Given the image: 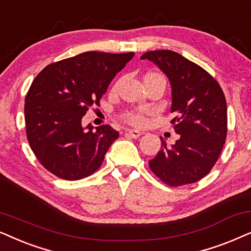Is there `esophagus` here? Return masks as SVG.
<instances>
[{
  "label": "esophagus",
  "mask_w": 251,
  "mask_h": 251,
  "mask_svg": "<svg viewBox=\"0 0 251 251\" xmlns=\"http://www.w3.org/2000/svg\"><path fill=\"white\" fill-rule=\"evenodd\" d=\"M141 134H142V133L140 131H136V129H127V131H126V135L131 136V138H133V139L140 138Z\"/></svg>",
  "instance_id": "34e87169"
}]
</instances>
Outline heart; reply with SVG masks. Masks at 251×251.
Listing matches in <instances>:
<instances>
[{"label": "heart", "mask_w": 251, "mask_h": 251, "mask_svg": "<svg viewBox=\"0 0 251 251\" xmlns=\"http://www.w3.org/2000/svg\"><path fill=\"white\" fill-rule=\"evenodd\" d=\"M153 79H164V76L157 72H148L146 73L145 76H143V82H148L150 80ZM143 111H128L123 115V119L125 120L126 123L129 124V125L133 126H142L145 125L146 119L145 116H143Z\"/></svg>", "instance_id": "b5f03b06"}]
</instances>
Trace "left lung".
Listing matches in <instances>:
<instances>
[{
    "mask_svg": "<svg viewBox=\"0 0 251 251\" xmlns=\"http://www.w3.org/2000/svg\"><path fill=\"white\" fill-rule=\"evenodd\" d=\"M158 66L172 88L171 120L180 135L172 147H162L150 170L166 185L176 187L201 180L218 160L227 135V106L222 87L201 66L171 50L143 53Z\"/></svg>",
    "mask_w": 251,
    "mask_h": 251,
    "instance_id": "8db88e82",
    "label": "left lung"
}]
</instances>
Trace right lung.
<instances>
[{
	"label": "right lung",
	"mask_w": 251,
	"mask_h": 251,
	"mask_svg": "<svg viewBox=\"0 0 251 251\" xmlns=\"http://www.w3.org/2000/svg\"><path fill=\"white\" fill-rule=\"evenodd\" d=\"M134 52L87 51L46 66L25 98L26 135L39 162L58 178L80 180L98 170L119 133L109 125L93 131L81 119L100 105L109 83Z\"/></svg>",
	"instance_id": "add662e5"
}]
</instances>
